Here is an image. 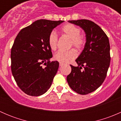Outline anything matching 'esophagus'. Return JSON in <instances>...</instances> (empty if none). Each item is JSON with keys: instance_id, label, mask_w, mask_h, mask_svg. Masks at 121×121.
Instances as JSON below:
<instances>
[{"instance_id": "1", "label": "esophagus", "mask_w": 121, "mask_h": 121, "mask_svg": "<svg viewBox=\"0 0 121 121\" xmlns=\"http://www.w3.org/2000/svg\"><path fill=\"white\" fill-rule=\"evenodd\" d=\"M59 65H60V66H63V65H64V63H59Z\"/></svg>"}]
</instances>
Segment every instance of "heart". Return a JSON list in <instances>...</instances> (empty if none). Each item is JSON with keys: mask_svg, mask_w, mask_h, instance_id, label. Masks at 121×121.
<instances>
[{"mask_svg": "<svg viewBox=\"0 0 121 121\" xmlns=\"http://www.w3.org/2000/svg\"><path fill=\"white\" fill-rule=\"evenodd\" d=\"M60 33L63 36L70 39V47L74 46L78 50H81L84 47L86 43V39L81 34V30L79 27L73 24H65L61 28ZM50 47L53 51L56 50L58 45V37L54 32L50 34L48 39ZM77 56V53L74 48L69 50L59 51L54 55V59L60 63H69L75 59Z\"/></svg>", "mask_w": 121, "mask_h": 121, "instance_id": "heart-1", "label": "heart"}]
</instances>
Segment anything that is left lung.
<instances>
[{"mask_svg":"<svg viewBox=\"0 0 121 121\" xmlns=\"http://www.w3.org/2000/svg\"><path fill=\"white\" fill-rule=\"evenodd\" d=\"M68 22L83 29L86 43L82 53L75 60L78 66L70 65L71 72L67 80L75 92L86 95L99 87L107 76L111 61L109 39L102 29L91 20L81 19Z\"/></svg>","mask_w":121,"mask_h":121,"instance_id":"1","label":"left lung"}]
</instances>
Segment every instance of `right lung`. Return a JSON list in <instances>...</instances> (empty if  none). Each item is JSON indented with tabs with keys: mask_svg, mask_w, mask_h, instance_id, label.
I'll return each instance as SVG.
<instances>
[{
	"mask_svg": "<svg viewBox=\"0 0 121 121\" xmlns=\"http://www.w3.org/2000/svg\"><path fill=\"white\" fill-rule=\"evenodd\" d=\"M63 22L38 20L22 29L14 40L10 55L12 73L19 87L29 95H41L52 85L59 63L50 60L53 55L48 39Z\"/></svg>",
	"mask_w": 121,
	"mask_h": 121,
	"instance_id": "obj_1",
	"label": "right lung"
}]
</instances>
